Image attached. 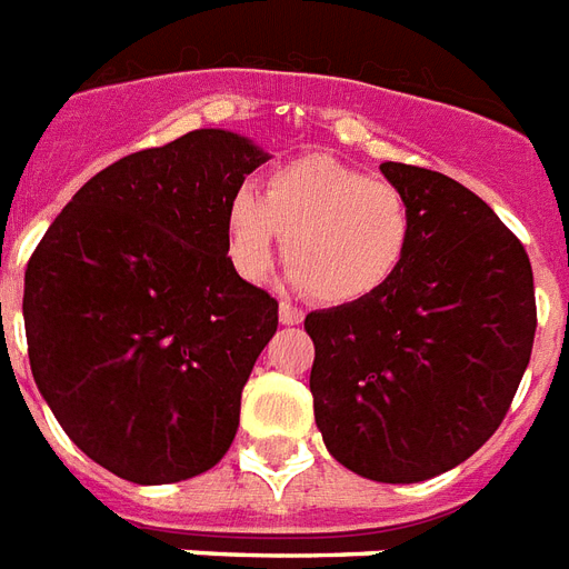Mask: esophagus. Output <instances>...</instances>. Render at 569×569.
<instances>
[{"mask_svg": "<svg viewBox=\"0 0 569 569\" xmlns=\"http://www.w3.org/2000/svg\"><path fill=\"white\" fill-rule=\"evenodd\" d=\"M303 321V309H298L295 303H280V325H300Z\"/></svg>", "mask_w": 569, "mask_h": 569, "instance_id": "34e87169", "label": "esophagus"}]
</instances>
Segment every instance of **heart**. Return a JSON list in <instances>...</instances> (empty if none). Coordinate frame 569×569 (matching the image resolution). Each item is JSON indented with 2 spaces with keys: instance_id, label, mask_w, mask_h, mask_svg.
<instances>
[{
  "instance_id": "obj_1",
  "label": "heart",
  "mask_w": 569,
  "mask_h": 569,
  "mask_svg": "<svg viewBox=\"0 0 569 569\" xmlns=\"http://www.w3.org/2000/svg\"><path fill=\"white\" fill-rule=\"evenodd\" d=\"M283 237L292 280L321 303L345 307L386 289L412 244V207L389 180L336 157L309 154L266 178L262 196L237 189L224 212L228 260L262 283Z\"/></svg>"
}]
</instances>
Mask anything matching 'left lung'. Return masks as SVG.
I'll return each instance as SVG.
<instances>
[{"label": "left lung", "mask_w": 569, "mask_h": 569, "mask_svg": "<svg viewBox=\"0 0 569 569\" xmlns=\"http://www.w3.org/2000/svg\"><path fill=\"white\" fill-rule=\"evenodd\" d=\"M412 207V244L386 289L309 312V391L339 465L423 482L497 432L532 357V262L482 198L432 169L382 163Z\"/></svg>", "instance_id": "obj_1"}]
</instances>
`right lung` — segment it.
Returning <instances> with one entry per match:
<instances>
[{"instance_id": "1", "label": "right lung", "mask_w": 569, "mask_h": 569, "mask_svg": "<svg viewBox=\"0 0 569 569\" xmlns=\"http://www.w3.org/2000/svg\"><path fill=\"white\" fill-rule=\"evenodd\" d=\"M269 154L201 128L101 169L26 269L31 373L72 441L137 485L219 465L277 300L233 271L230 196Z\"/></svg>"}]
</instances>
